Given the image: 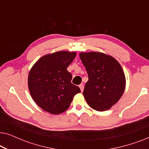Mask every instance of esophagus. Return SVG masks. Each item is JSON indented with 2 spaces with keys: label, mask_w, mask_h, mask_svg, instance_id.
<instances>
[{
  "label": "esophagus",
  "mask_w": 149,
  "mask_h": 149,
  "mask_svg": "<svg viewBox=\"0 0 149 149\" xmlns=\"http://www.w3.org/2000/svg\"><path fill=\"white\" fill-rule=\"evenodd\" d=\"M79 88H80L81 92L83 91V89H84V85H83V84H81L79 85Z\"/></svg>",
  "instance_id": "esophagus-1"
}]
</instances>
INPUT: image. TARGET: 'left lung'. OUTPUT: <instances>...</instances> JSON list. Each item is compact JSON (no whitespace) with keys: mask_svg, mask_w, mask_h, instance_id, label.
<instances>
[{"mask_svg":"<svg viewBox=\"0 0 149 149\" xmlns=\"http://www.w3.org/2000/svg\"><path fill=\"white\" fill-rule=\"evenodd\" d=\"M79 57L89 77L83 91L85 100L95 111H107L119 100L125 91L123 68L113 57L104 53L82 52Z\"/></svg>","mask_w":149,"mask_h":149,"instance_id":"obj_1","label":"left lung"}]
</instances>
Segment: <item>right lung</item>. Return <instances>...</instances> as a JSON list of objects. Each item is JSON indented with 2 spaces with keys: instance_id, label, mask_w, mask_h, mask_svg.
Instances as JSON below:
<instances>
[{
  "instance_id": "right-lung-1",
  "label": "right lung",
  "mask_w": 149,
  "mask_h": 149,
  "mask_svg": "<svg viewBox=\"0 0 149 149\" xmlns=\"http://www.w3.org/2000/svg\"><path fill=\"white\" fill-rule=\"evenodd\" d=\"M76 52L60 51L45 55L36 61L28 77L30 93L38 107L53 115L64 113L73 97L81 90L71 83L72 74L67 68Z\"/></svg>"
}]
</instances>
